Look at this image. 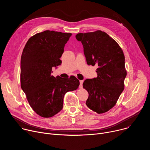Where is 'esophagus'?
<instances>
[{
  "label": "esophagus",
  "mask_w": 150,
  "mask_h": 150,
  "mask_svg": "<svg viewBox=\"0 0 150 150\" xmlns=\"http://www.w3.org/2000/svg\"><path fill=\"white\" fill-rule=\"evenodd\" d=\"M83 81L82 80H81L79 81V82H80V84H79V88H82V83H83Z\"/></svg>",
  "instance_id": "34e87169"
}]
</instances>
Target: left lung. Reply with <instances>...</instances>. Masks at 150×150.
I'll list each match as a JSON object with an SVG mask.
<instances>
[{
    "instance_id": "1",
    "label": "left lung",
    "mask_w": 150,
    "mask_h": 150,
    "mask_svg": "<svg viewBox=\"0 0 150 150\" xmlns=\"http://www.w3.org/2000/svg\"><path fill=\"white\" fill-rule=\"evenodd\" d=\"M87 64L98 68L97 77L85 79L83 88L89 94L86 105L100 114L108 112L115 105L124 90L126 70L123 52L117 42L104 31L79 33Z\"/></svg>"
}]
</instances>
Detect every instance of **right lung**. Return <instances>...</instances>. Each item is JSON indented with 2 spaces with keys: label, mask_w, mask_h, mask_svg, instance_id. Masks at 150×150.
I'll return each instance as SVG.
<instances>
[{
  "label": "right lung",
  "mask_w": 150,
  "mask_h": 150,
  "mask_svg": "<svg viewBox=\"0 0 150 150\" xmlns=\"http://www.w3.org/2000/svg\"><path fill=\"white\" fill-rule=\"evenodd\" d=\"M71 33L46 30L31 37L21 59V86L32 109L42 117H51L63 108V97L76 90L75 76L63 79L52 75L53 67L60 65L64 47Z\"/></svg>",
  "instance_id": "right-lung-1"
}]
</instances>
